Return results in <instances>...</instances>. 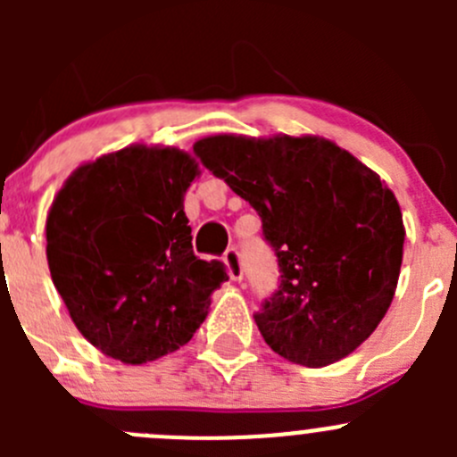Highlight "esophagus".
Masks as SVG:
<instances>
[{
  "instance_id": "34e87169",
  "label": "esophagus",
  "mask_w": 457,
  "mask_h": 457,
  "mask_svg": "<svg viewBox=\"0 0 457 457\" xmlns=\"http://www.w3.org/2000/svg\"><path fill=\"white\" fill-rule=\"evenodd\" d=\"M223 261H225V265H228V271H229V276H232V280H243L245 270H243L241 252H238L237 247H228L223 254Z\"/></svg>"
}]
</instances>
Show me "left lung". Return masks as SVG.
<instances>
[{"instance_id": "1", "label": "left lung", "mask_w": 457, "mask_h": 457, "mask_svg": "<svg viewBox=\"0 0 457 457\" xmlns=\"http://www.w3.org/2000/svg\"><path fill=\"white\" fill-rule=\"evenodd\" d=\"M195 154L258 212L278 289L254 320L278 356L325 367L373 334L394 298L404 228L394 192L318 137L219 135Z\"/></svg>"}]
</instances>
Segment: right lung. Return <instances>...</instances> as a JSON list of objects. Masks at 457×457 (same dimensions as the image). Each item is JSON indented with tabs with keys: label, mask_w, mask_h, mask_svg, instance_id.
I'll use <instances>...</instances> for the list:
<instances>
[{
	"label": "right lung",
	"mask_w": 457,
	"mask_h": 457,
	"mask_svg": "<svg viewBox=\"0 0 457 457\" xmlns=\"http://www.w3.org/2000/svg\"><path fill=\"white\" fill-rule=\"evenodd\" d=\"M196 174L186 152L132 145L81 165L50 207L54 287L84 338L114 361L143 365L190 343L229 278L192 250L183 195Z\"/></svg>",
	"instance_id": "1"
}]
</instances>
